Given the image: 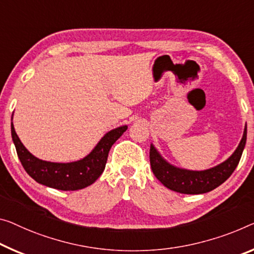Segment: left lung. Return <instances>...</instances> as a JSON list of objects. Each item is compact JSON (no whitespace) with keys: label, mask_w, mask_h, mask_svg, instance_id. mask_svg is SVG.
<instances>
[{"label":"left lung","mask_w":254,"mask_h":254,"mask_svg":"<svg viewBox=\"0 0 254 254\" xmlns=\"http://www.w3.org/2000/svg\"><path fill=\"white\" fill-rule=\"evenodd\" d=\"M245 143H247V127L244 129L243 138L236 151L232 154V157L222 162L221 165L204 171H190L171 166L161 158L154 146L151 145V168L154 176L167 189L183 194L206 193L221 185L231 177V175L239 165Z\"/></svg>","instance_id":"1"}]
</instances>
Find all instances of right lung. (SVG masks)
<instances>
[{"mask_svg":"<svg viewBox=\"0 0 254 254\" xmlns=\"http://www.w3.org/2000/svg\"><path fill=\"white\" fill-rule=\"evenodd\" d=\"M123 126L109 131L86 158L76 162L56 163L43 161L30 154L23 146L11 124V135L18 158L27 174L37 183L61 190H77L94 183L103 173L111 146L126 131Z\"/></svg>","mask_w":254,"mask_h":254,"instance_id":"right-lung-1","label":"right lung"}]
</instances>
